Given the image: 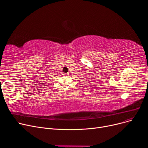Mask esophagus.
<instances>
[{"label":"esophagus","mask_w":148,"mask_h":148,"mask_svg":"<svg viewBox=\"0 0 148 148\" xmlns=\"http://www.w3.org/2000/svg\"><path fill=\"white\" fill-rule=\"evenodd\" d=\"M64 75H67V73H64Z\"/></svg>","instance_id":"esophagus-1"}]
</instances>
